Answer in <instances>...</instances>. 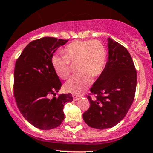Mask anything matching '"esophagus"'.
I'll return each mask as SVG.
<instances>
[{
	"label": "esophagus",
	"instance_id": "34e87169",
	"mask_svg": "<svg viewBox=\"0 0 153 153\" xmlns=\"http://www.w3.org/2000/svg\"><path fill=\"white\" fill-rule=\"evenodd\" d=\"M80 99H81V97L75 96V95H74V96H73V100H74V101H78Z\"/></svg>",
	"mask_w": 153,
	"mask_h": 153
}]
</instances>
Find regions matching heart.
<instances>
[{
    "instance_id": "b5f03b06",
    "label": "heart",
    "mask_w": 153,
    "mask_h": 153,
    "mask_svg": "<svg viewBox=\"0 0 153 153\" xmlns=\"http://www.w3.org/2000/svg\"><path fill=\"white\" fill-rule=\"evenodd\" d=\"M64 56L54 54L51 65L57 76L66 79L71 74V65H76L78 75L65 85L66 91L79 95L91 85V78H97L103 72L106 63V51L98 40L75 41L62 50Z\"/></svg>"
}]
</instances>
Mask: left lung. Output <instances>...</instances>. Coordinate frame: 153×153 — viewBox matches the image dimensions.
I'll list each match as a JSON object with an SVG mask.
<instances>
[{
	"instance_id": "obj_1",
	"label": "left lung",
	"mask_w": 153,
	"mask_h": 153,
	"mask_svg": "<svg viewBox=\"0 0 153 153\" xmlns=\"http://www.w3.org/2000/svg\"><path fill=\"white\" fill-rule=\"evenodd\" d=\"M108 60L103 72L91 88L90 108L83 114L88 126L96 129L110 128L128 113L134 99L137 71L128 50L108 38Z\"/></svg>"
}]
</instances>
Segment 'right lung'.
I'll list each match as a JSON object with an SVG mask.
<instances>
[{
  "label": "right lung",
  "mask_w": 153,
  "mask_h": 153,
  "mask_svg": "<svg viewBox=\"0 0 153 153\" xmlns=\"http://www.w3.org/2000/svg\"><path fill=\"white\" fill-rule=\"evenodd\" d=\"M68 40L45 37L31 41L16 62L13 91L18 109L31 125L41 130L57 128L64 120L63 107L71 94L52 99L62 83L51 65V58Z\"/></svg>",
  "instance_id": "right-lung-1"
}]
</instances>
